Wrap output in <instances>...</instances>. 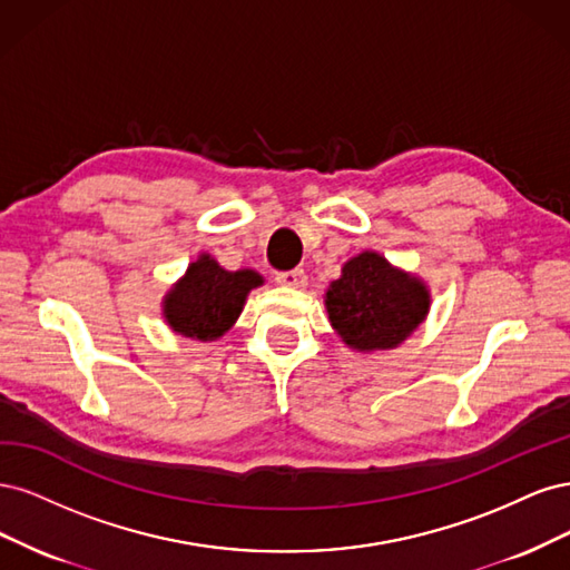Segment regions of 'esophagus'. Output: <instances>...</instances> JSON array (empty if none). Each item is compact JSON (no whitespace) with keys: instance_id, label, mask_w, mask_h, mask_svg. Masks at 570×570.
<instances>
[{"instance_id":"1","label":"esophagus","mask_w":570,"mask_h":570,"mask_svg":"<svg viewBox=\"0 0 570 570\" xmlns=\"http://www.w3.org/2000/svg\"><path fill=\"white\" fill-rule=\"evenodd\" d=\"M277 284L288 286V288H305V286H307V274H305L303 269L279 272V274H277Z\"/></svg>"}]
</instances>
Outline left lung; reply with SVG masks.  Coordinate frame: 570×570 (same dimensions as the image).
<instances>
[{
  "instance_id": "1",
  "label": "left lung",
  "mask_w": 570,
  "mask_h": 570,
  "mask_svg": "<svg viewBox=\"0 0 570 570\" xmlns=\"http://www.w3.org/2000/svg\"><path fill=\"white\" fill-rule=\"evenodd\" d=\"M328 322L355 353H383L405 343L424 324L431 288L414 272L395 267L376 250L343 263L324 291Z\"/></svg>"
}]
</instances>
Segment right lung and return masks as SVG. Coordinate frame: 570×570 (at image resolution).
<instances>
[{"instance_id":"right-lung-1","label":"right lung","mask_w":570,"mask_h":570,"mask_svg":"<svg viewBox=\"0 0 570 570\" xmlns=\"http://www.w3.org/2000/svg\"><path fill=\"white\" fill-rule=\"evenodd\" d=\"M265 279L255 269L229 272L210 253H198L187 272L165 291L160 315L175 334L210 343L223 338L244 312L246 298Z\"/></svg>"}]
</instances>
